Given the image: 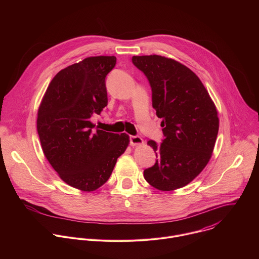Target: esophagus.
Returning <instances> with one entry per match:
<instances>
[{
	"label": "esophagus",
	"instance_id": "obj_1",
	"mask_svg": "<svg viewBox=\"0 0 259 259\" xmlns=\"http://www.w3.org/2000/svg\"><path fill=\"white\" fill-rule=\"evenodd\" d=\"M129 139H130V143H131V145H137V144H141V143H143L142 138H141V137H139V136H136V135H130Z\"/></svg>",
	"mask_w": 259,
	"mask_h": 259
}]
</instances>
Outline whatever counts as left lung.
I'll return each instance as SVG.
<instances>
[{
	"mask_svg": "<svg viewBox=\"0 0 259 259\" xmlns=\"http://www.w3.org/2000/svg\"><path fill=\"white\" fill-rule=\"evenodd\" d=\"M152 89L153 107L162 119V143L149 140L158 158L143 171L160 191L189 184L208 164L218 133L217 110L208 91L189 67L160 55L133 56Z\"/></svg>",
	"mask_w": 259,
	"mask_h": 259,
	"instance_id": "8db88e82",
	"label": "left lung"
}]
</instances>
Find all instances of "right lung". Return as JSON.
Instances as JSON below:
<instances>
[{
  "label": "right lung",
  "instance_id": "right-lung-1",
  "mask_svg": "<svg viewBox=\"0 0 259 259\" xmlns=\"http://www.w3.org/2000/svg\"><path fill=\"white\" fill-rule=\"evenodd\" d=\"M116 63L115 56L88 57L60 70L39 108L36 128L45 157L64 182L81 191L105 183L129 143L126 133L91 123L107 105L105 78Z\"/></svg>",
  "mask_w": 259,
  "mask_h": 259
}]
</instances>
